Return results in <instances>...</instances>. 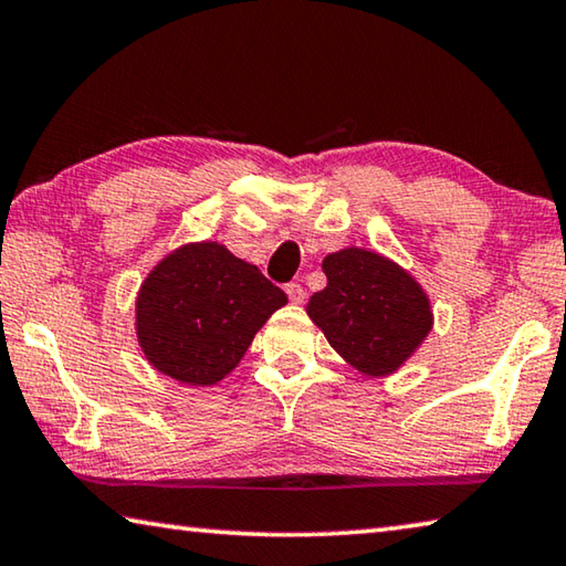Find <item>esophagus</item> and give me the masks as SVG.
I'll return each mask as SVG.
<instances>
[{"instance_id":"obj_1","label":"esophagus","mask_w":566,"mask_h":566,"mask_svg":"<svg viewBox=\"0 0 566 566\" xmlns=\"http://www.w3.org/2000/svg\"><path fill=\"white\" fill-rule=\"evenodd\" d=\"M284 292H286V296H290V302H294V304H302L304 296H306L304 286L300 282H290L284 286Z\"/></svg>"}]
</instances>
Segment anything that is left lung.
Instances as JSON below:
<instances>
[{"label": "left lung", "mask_w": 566, "mask_h": 566, "mask_svg": "<svg viewBox=\"0 0 566 566\" xmlns=\"http://www.w3.org/2000/svg\"><path fill=\"white\" fill-rule=\"evenodd\" d=\"M322 270L327 286L312 294L306 314L361 375L397 371L432 332L424 290L387 256L349 247L324 256Z\"/></svg>", "instance_id": "left-lung-1"}]
</instances>
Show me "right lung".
I'll list each match as a JSON object with an SVG mask.
<instances>
[{
	"mask_svg": "<svg viewBox=\"0 0 566 566\" xmlns=\"http://www.w3.org/2000/svg\"><path fill=\"white\" fill-rule=\"evenodd\" d=\"M286 294L224 244L197 242L167 254L137 296V337L161 375L212 387L232 371Z\"/></svg>",
	"mask_w": 566,
	"mask_h": 566,
	"instance_id": "1",
	"label": "right lung"
}]
</instances>
